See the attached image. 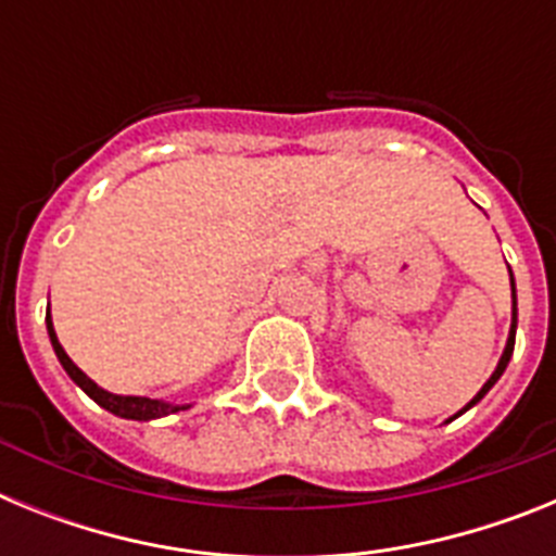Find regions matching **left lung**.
Instances as JSON below:
<instances>
[{
    "instance_id": "left-lung-1",
    "label": "left lung",
    "mask_w": 556,
    "mask_h": 556,
    "mask_svg": "<svg viewBox=\"0 0 556 556\" xmlns=\"http://www.w3.org/2000/svg\"><path fill=\"white\" fill-rule=\"evenodd\" d=\"M509 287H513V323H509V337H507V345H504V353H501V358H498V365H495L493 376H490L488 381H484V387H481V390L476 392V395L470 397L468 404L462 406V409L456 412L454 417L465 415V412H468L470 406H476V404H479L481 397H484V395H488L490 390H493V384H495V381H498V378L504 376V370H507V365H509V358H513V351H515V328H518V294H515V278H513V269H509ZM454 417H451V420H454Z\"/></svg>"
}]
</instances>
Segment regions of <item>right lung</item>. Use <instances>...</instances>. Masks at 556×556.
Wrapping results in <instances>:
<instances>
[{
    "label": "right lung",
    "instance_id": "add662e5",
    "mask_svg": "<svg viewBox=\"0 0 556 556\" xmlns=\"http://www.w3.org/2000/svg\"><path fill=\"white\" fill-rule=\"evenodd\" d=\"M47 333H49V342H52V351H55L58 362L63 365V370L68 372V378L86 392L94 404H100L102 409H108L111 415L116 417H125V420H159V417L166 415H175V412H184L189 409L191 404H175V401H161V397H144V395H113V392L102 390L97 381L86 376L80 367L68 358V353L63 351V345L58 342V333L55 326H52V314L47 308Z\"/></svg>",
    "mask_w": 556,
    "mask_h": 556
}]
</instances>
